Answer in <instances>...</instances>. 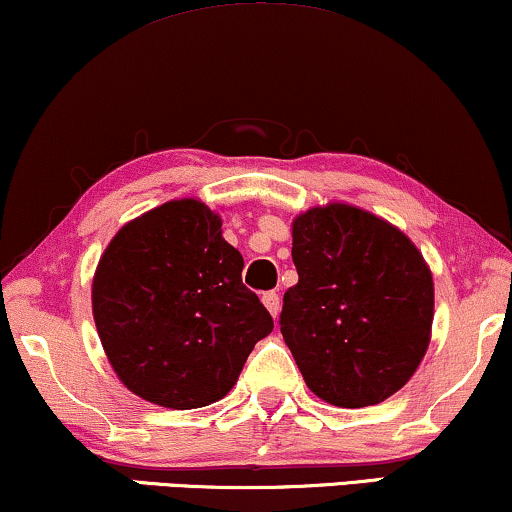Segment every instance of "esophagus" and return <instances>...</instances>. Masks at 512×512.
<instances>
[{"label": "esophagus", "instance_id": "esophagus-1", "mask_svg": "<svg viewBox=\"0 0 512 512\" xmlns=\"http://www.w3.org/2000/svg\"><path fill=\"white\" fill-rule=\"evenodd\" d=\"M263 306L268 308V313L273 315V318H277V313H280V296L275 292H266L263 294Z\"/></svg>", "mask_w": 512, "mask_h": 512}]
</instances>
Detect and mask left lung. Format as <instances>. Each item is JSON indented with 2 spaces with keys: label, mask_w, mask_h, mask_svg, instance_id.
Here are the masks:
<instances>
[{
  "label": "left lung",
  "mask_w": 512,
  "mask_h": 512,
  "mask_svg": "<svg viewBox=\"0 0 512 512\" xmlns=\"http://www.w3.org/2000/svg\"><path fill=\"white\" fill-rule=\"evenodd\" d=\"M299 282L280 332L308 389L339 408L396 394L432 339L434 282L420 249L365 208L330 201L292 220Z\"/></svg>",
  "instance_id": "obj_1"
}]
</instances>
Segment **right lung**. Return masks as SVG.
Returning <instances> with one entry per match:
<instances>
[{"label": "right lung", "mask_w": 512, "mask_h": 512, "mask_svg": "<svg viewBox=\"0 0 512 512\" xmlns=\"http://www.w3.org/2000/svg\"><path fill=\"white\" fill-rule=\"evenodd\" d=\"M220 225L204 201H166L125 223L94 270L92 315L106 358L132 394L156 406L220 401L273 332Z\"/></svg>", "instance_id": "add662e5"}]
</instances>
